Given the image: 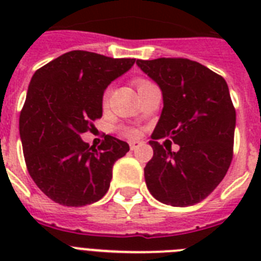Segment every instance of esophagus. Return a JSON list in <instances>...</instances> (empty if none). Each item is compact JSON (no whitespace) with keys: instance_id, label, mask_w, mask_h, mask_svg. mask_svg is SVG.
Masks as SVG:
<instances>
[{"instance_id":"34e87169","label":"esophagus","mask_w":261,"mask_h":261,"mask_svg":"<svg viewBox=\"0 0 261 261\" xmlns=\"http://www.w3.org/2000/svg\"><path fill=\"white\" fill-rule=\"evenodd\" d=\"M139 146V142H130V149L131 150H135L137 147Z\"/></svg>"}]
</instances>
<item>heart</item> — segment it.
I'll return each mask as SVG.
<instances>
[{
	"mask_svg": "<svg viewBox=\"0 0 261 261\" xmlns=\"http://www.w3.org/2000/svg\"><path fill=\"white\" fill-rule=\"evenodd\" d=\"M147 83H150V81L142 80V79L135 80V85H137V89L138 90L142 87H145ZM108 100H110V92L107 90L106 93H104V96H102V104L106 106L107 102H108ZM123 134L126 135V137H128V138H137V137L139 135V131L135 130V128H131V127H126V128H123Z\"/></svg>",
	"mask_w": 261,
	"mask_h": 261,
	"instance_id": "obj_1",
	"label": "heart"
}]
</instances>
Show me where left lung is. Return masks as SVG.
I'll list each match as a JSON object with an SVG mask.
<instances>
[{
  "label": "left lung",
  "instance_id": "obj_1",
  "mask_svg": "<svg viewBox=\"0 0 261 261\" xmlns=\"http://www.w3.org/2000/svg\"><path fill=\"white\" fill-rule=\"evenodd\" d=\"M163 90L164 108L150 141L153 159L145 167L147 190L176 207L206 199L233 160L236 110L222 75L187 58L137 59ZM171 138L178 152L157 139Z\"/></svg>",
  "mask_w": 261,
  "mask_h": 261
}]
</instances>
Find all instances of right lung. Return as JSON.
I'll return each mask as SVG.
<instances>
[{
  "label": "right lung",
  "instance_id": "add662e5",
  "mask_svg": "<svg viewBox=\"0 0 261 261\" xmlns=\"http://www.w3.org/2000/svg\"><path fill=\"white\" fill-rule=\"evenodd\" d=\"M134 63L74 50L35 71L18 127L28 173L55 203L81 207L107 194L114 164L130 147L111 135L89 146L80 135L101 118L104 89Z\"/></svg>",
  "mask_w": 261,
  "mask_h": 261
}]
</instances>
